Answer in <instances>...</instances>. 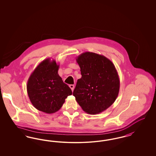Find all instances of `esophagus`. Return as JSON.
<instances>
[{"instance_id":"esophagus-1","label":"esophagus","mask_w":156,"mask_h":156,"mask_svg":"<svg viewBox=\"0 0 156 156\" xmlns=\"http://www.w3.org/2000/svg\"><path fill=\"white\" fill-rule=\"evenodd\" d=\"M69 88L71 89L72 91H73L74 89V85H69Z\"/></svg>"}]
</instances>
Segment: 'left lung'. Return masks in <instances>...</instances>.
<instances>
[{
	"label": "left lung",
	"mask_w": 156,
	"mask_h": 156,
	"mask_svg": "<svg viewBox=\"0 0 156 156\" xmlns=\"http://www.w3.org/2000/svg\"><path fill=\"white\" fill-rule=\"evenodd\" d=\"M76 61L82 77L77 81L73 95L85 112L100 113L118 96L120 80L116 69L110 59L95 52H83Z\"/></svg>",
	"instance_id": "obj_1"
}]
</instances>
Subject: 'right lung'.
Here are the masks:
<instances>
[{"label":"right lung","instance_id":"add662e5","mask_svg":"<svg viewBox=\"0 0 156 156\" xmlns=\"http://www.w3.org/2000/svg\"><path fill=\"white\" fill-rule=\"evenodd\" d=\"M59 65L47 58L41 62L30 75L27 91L30 102L40 111L51 114L58 111L71 89L58 74Z\"/></svg>","mask_w":156,"mask_h":156}]
</instances>
